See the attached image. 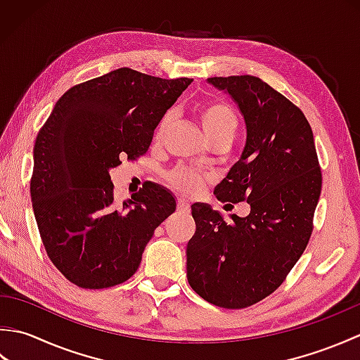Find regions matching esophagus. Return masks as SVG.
Returning a JSON list of instances; mask_svg holds the SVG:
<instances>
[{
    "label": "esophagus",
    "instance_id": "1",
    "mask_svg": "<svg viewBox=\"0 0 360 360\" xmlns=\"http://www.w3.org/2000/svg\"><path fill=\"white\" fill-rule=\"evenodd\" d=\"M178 210L181 213H188L190 212V202L187 200H184V198H179V200H178Z\"/></svg>",
    "mask_w": 360,
    "mask_h": 360
}]
</instances>
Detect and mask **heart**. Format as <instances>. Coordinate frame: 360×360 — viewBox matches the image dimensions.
<instances>
[{
    "instance_id": "1",
    "label": "heart",
    "mask_w": 360,
    "mask_h": 360,
    "mask_svg": "<svg viewBox=\"0 0 360 360\" xmlns=\"http://www.w3.org/2000/svg\"><path fill=\"white\" fill-rule=\"evenodd\" d=\"M196 116L212 142L218 139L232 141L240 124L238 114L233 110V106L221 101H209L201 103L196 108ZM168 122H170L168 116L159 122L155 134L156 141H159L167 131ZM205 179L207 178H205L204 173L187 165H179L167 173L168 184L182 193H195L204 184Z\"/></svg>"
}]
</instances>
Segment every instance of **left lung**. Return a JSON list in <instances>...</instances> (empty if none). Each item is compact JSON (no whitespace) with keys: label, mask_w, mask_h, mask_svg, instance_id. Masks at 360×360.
Listing matches in <instances>:
<instances>
[{"label":"left lung","mask_w":360,"mask_h":360,"mask_svg":"<svg viewBox=\"0 0 360 360\" xmlns=\"http://www.w3.org/2000/svg\"><path fill=\"white\" fill-rule=\"evenodd\" d=\"M207 82L232 96L248 129L240 160L213 193L249 202L250 213L227 224L209 205H192L187 280L215 307L241 309L271 295L307 249L322 170L309 122L278 91L254 75Z\"/></svg>","instance_id":"8db88e82"}]
</instances>
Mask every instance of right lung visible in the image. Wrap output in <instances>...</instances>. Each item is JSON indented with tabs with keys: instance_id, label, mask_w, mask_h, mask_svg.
Here are the masks:
<instances>
[{
	"instance_id": "1",
	"label": "right lung",
	"mask_w": 360,
	"mask_h": 360,
	"mask_svg": "<svg viewBox=\"0 0 360 360\" xmlns=\"http://www.w3.org/2000/svg\"><path fill=\"white\" fill-rule=\"evenodd\" d=\"M192 79L120 68L68 89L37 134L30 198L53 266L74 285L103 289L137 271L174 196L145 184L122 209L110 170L147 153L155 128Z\"/></svg>"
}]
</instances>
